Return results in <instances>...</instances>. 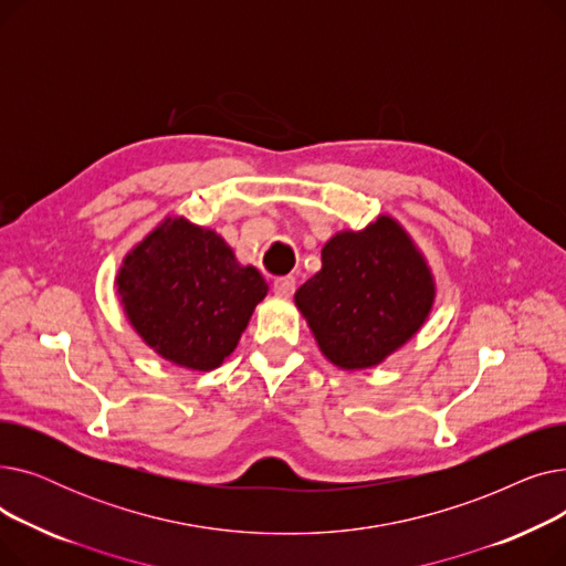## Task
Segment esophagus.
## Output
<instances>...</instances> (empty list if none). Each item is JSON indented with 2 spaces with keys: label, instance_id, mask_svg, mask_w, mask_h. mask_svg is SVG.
<instances>
[{
  "label": "esophagus",
  "instance_id": "1",
  "mask_svg": "<svg viewBox=\"0 0 566 566\" xmlns=\"http://www.w3.org/2000/svg\"><path fill=\"white\" fill-rule=\"evenodd\" d=\"M273 289L277 295H291L295 291V277L293 275H284V277H277L273 282Z\"/></svg>",
  "mask_w": 566,
  "mask_h": 566
}]
</instances>
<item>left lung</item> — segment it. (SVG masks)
<instances>
[{"instance_id":"left-lung-1","label":"left lung","mask_w":566,"mask_h":566,"mask_svg":"<svg viewBox=\"0 0 566 566\" xmlns=\"http://www.w3.org/2000/svg\"><path fill=\"white\" fill-rule=\"evenodd\" d=\"M436 301L424 254L390 216L337 231L321 271L295 291L321 353L344 371L371 369L420 333Z\"/></svg>"}]
</instances>
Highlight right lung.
I'll use <instances>...</instances> for the list:
<instances>
[{
  "label": "right lung",
  "mask_w": 566,
  "mask_h": 566,
  "mask_svg": "<svg viewBox=\"0 0 566 566\" xmlns=\"http://www.w3.org/2000/svg\"><path fill=\"white\" fill-rule=\"evenodd\" d=\"M114 286L144 344L195 371L229 358L268 293L261 273L238 263L220 233L186 218H165L146 233Z\"/></svg>",
  "instance_id": "1"
}]
</instances>
